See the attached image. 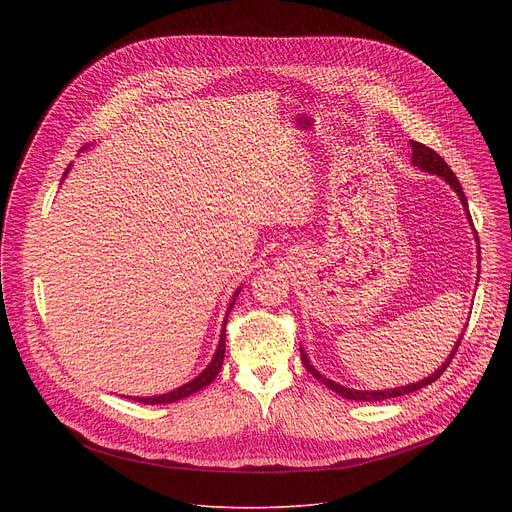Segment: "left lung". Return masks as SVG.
I'll use <instances>...</instances> for the list:
<instances>
[{"instance_id": "1", "label": "left lung", "mask_w": 512, "mask_h": 512, "mask_svg": "<svg viewBox=\"0 0 512 512\" xmlns=\"http://www.w3.org/2000/svg\"><path fill=\"white\" fill-rule=\"evenodd\" d=\"M411 150H413V166H417V168H421L423 172H429V174H437V176H442L456 192H458V196H460V200H462V204H464V208H466V212H468V218H470V210H468V200H466V194H464V190H462V186H460V180L456 178V174L450 170V166L446 164V160L437 154V152H433L431 148H427V145H423V143H419V141H413L411 139ZM478 239V237H476ZM460 342H462V336H460V340L456 342V348L452 350V354H450V358H446V362L442 364L440 369H437L431 377H427V379H423V381H419V383H413V385H407V387H397V389H391V391H356V389H346V387H342V385H338V383H334V381H330V379H326V377H322L312 364H310V358L306 356V352L302 350V362H304V367L318 379V381H322L328 389H332V391H336L338 395H342V397H346V399H354V401H383V399H391V397H401V395H407V393H413V391H417V389H423V387H427V385H431L433 381H437L440 379L442 375H444V371L450 367V362H452V358H454V354H456V350H458V346H460Z\"/></svg>"}]
</instances>
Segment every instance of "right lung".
I'll list each match as a JSON object with an SVG mask.
<instances>
[{
    "mask_svg": "<svg viewBox=\"0 0 512 512\" xmlns=\"http://www.w3.org/2000/svg\"><path fill=\"white\" fill-rule=\"evenodd\" d=\"M68 172V170H66ZM64 172V174H66ZM239 294V291H237ZM237 294H235V298H237ZM235 304V302H233ZM233 304L229 306V312H231V308H233ZM225 326H227V320H225ZM227 328H223V332H221V342H218V348H216V354H214V358L210 360V364L208 367L196 377V379H192L190 383H186V385H182V387H178L176 391H172V393H166V395H158V397H135L133 401H137V403H145V405H158V403H174V401H178V399H184V397H188V395H192V393H196V391H200V389H204L206 385H210L214 379H216V375H218V371H221V367H223V360H225V338H227Z\"/></svg>",
    "mask_w": 512,
    "mask_h": 512,
    "instance_id": "1",
    "label": "right lung"
}]
</instances>
